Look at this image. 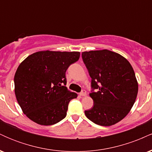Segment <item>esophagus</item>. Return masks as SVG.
<instances>
[{"label":"esophagus","mask_w":152,"mask_h":152,"mask_svg":"<svg viewBox=\"0 0 152 152\" xmlns=\"http://www.w3.org/2000/svg\"><path fill=\"white\" fill-rule=\"evenodd\" d=\"M80 94V96H85L86 95V90H84V89H83L81 91V93L79 94Z\"/></svg>","instance_id":"obj_1"}]
</instances>
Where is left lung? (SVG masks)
Segmentation results:
<instances>
[{
	"mask_svg": "<svg viewBox=\"0 0 152 152\" xmlns=\"http://www.w3.org/2000/svg\"><path fill=\"white\" fill-rule=\"evenodd\" d=\"M82 59L91 78L94 104L85 115L98 125H114L129 114L137 99L133 68L124 57L109 50L83 52Z\"/></svg>",
	"mask_w": 152,
	"mask_h": 152,
	"instance_id": "obj_1",
	"label": "left lung"
}]
</instances>
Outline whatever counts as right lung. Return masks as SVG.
Segmentation results:
<instances>
[{"label": "right lung", "instance_id": "1", "mask_svg": "<svg viewBox=\"0 0 152 152\" xmlns=\"http://www.w3.org/2000/svg\"><path fill=\"white\" fill-rule=\"evenodd\" d=\"M79 52L38 51L28 56L14 76L15 94L23 112L41 125H53L66 116L77 94L66 88V72Z\"/></svg>", "mask_w": 152, "mask_h": 152}]
</instances>
